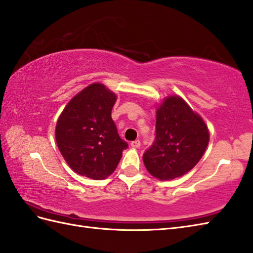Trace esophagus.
<instances>
[{"mask_svg": "<svg viewBox=\"0 0 253 253\" xmlns=\"http://www.w3.org/2000/svg\"><path fill=\"white\" fill-rule=\"evenodd\" d=\"M130 145H131V147H133V148H138V147H140V145H141V142H140L139 140H135V141H132V142H131Z\"/></svg>", "mask_w": 253, "mask_h": 253, "instance_id": "34e87169", "label": "esophagus"}]
</instances>
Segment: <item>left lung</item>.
Returning <instances> with one entry per match:
<instances>
[{
    "mask_svg": "<svg viewBox=\"0 0 253 253\" xmlns=\"http://www.w3.org/2000/svg\"><path fill=\"white\" fill-rule=\"evenodd\" d=\"M210 142V130L201 115L178 95H170L156 108V138L143 155L151 175L170 180L196 167Z\"/></svg>",
    "mask_w": 253,
    "mask_h": 253,
    "instance_id": "8db88e82",
    "label": "left lung"
}]
</instances>
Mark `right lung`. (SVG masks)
<instances>
[{
  "mask_svg": "<svg viewBox=\"0 0 253 253\" xmlns=\"http://www.w3.org/2000/svg\"><path fill=\"white\" fill-rule=\"evenodd\" d=\"M118 96L105 84L92 83L75 95L55 126L57 147L70 169L92 179L115 171L127 143L111 118Z\"/></svg>",
  "mask_w": 253,
  "mask_h": 253,
  "instance_id": "1",
  "label": "right lung"
}]
</instances>
